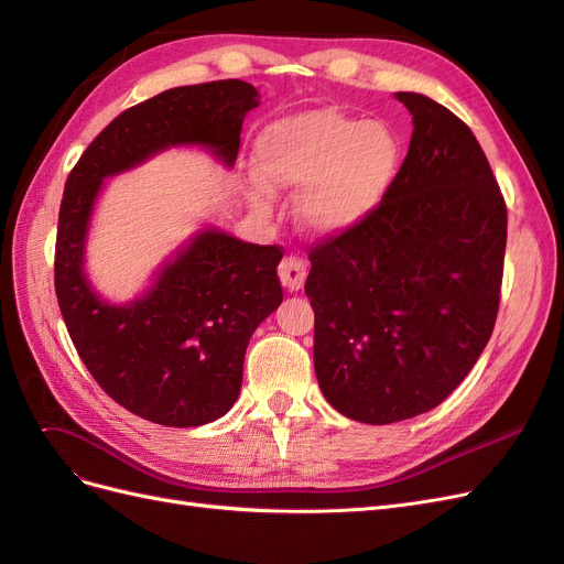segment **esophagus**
I'll return each mask as SVG.
<instances>
[{
  "mask_svg": "<svg viewBox=\"0 0 564 564\" xmlns=\"http://www.w3.org/2000/svg\"><path fill=\"white\" fill-rule=\"evenodd\" d=\"M278 275L284 289H289V292H299V289H303L305 284L308 270H305V261L299 259V256H284L278 268Z\"/></svg>",
  "mask_w": 564,
  "mask_h": 564,
  "instance_id": "34e87169",
  "label": "esophagus"
}]
</instances>
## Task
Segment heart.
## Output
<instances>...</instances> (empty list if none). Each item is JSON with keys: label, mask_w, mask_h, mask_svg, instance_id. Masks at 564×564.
Wrapping results in <instances>:
<instances>
[{"label": "heart", "mask_w": 564, "mask_h": 564, "mask_svg": "<svg viewBox=\"0 0 564 564\" xmlns=\"http://www.w3.org/2000/svg\"><path fill=\"white\" fill-rule=\"evenodd\" d=\"M256 166L275 187H299V224L313 235H338L381 207L402 164L398 133L334 108H315L268 124L253 145ZM256 209L268 193L256 187Z\"/></svg>", "instance_id": "obj_1"}]
</instances>
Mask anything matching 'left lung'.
I'll list each match as a JSON object with an SVG mask.
<instances>
[{
  "instance_id": "8db88e82",
  "label": "left lung",
  "mask_w": 564,
  "mask_h": 564,
  "mask_svg": "<svg viewBox=\"0 0 564 564\" xmlns=\"http://www.w3.org/2000/svg\"><path fill=\"white\" fill-rule=\"evenodd\" d=\"M412 141L381 207L311 249L305 294L327 402L386 425L431 412L468 377L499 313L508 214L468 124L412 91Z\"/></svg>"
}]
</instances>
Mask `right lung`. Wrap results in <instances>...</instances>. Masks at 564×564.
<instances>
[{
  "label": "right lung",
  "mask_w": 564,
  "mask_h": 564,
  "mask_svg": "<svg viewBox=\"0 0 564 564\" xmlns=\"http://www.w3.org/2000/svg\"><path fill=\"white\" fill-rule=\"evenodd\" d=\"M256 106L259 91L242 79L162 91L117 115L65 181L54 280L67 334L117 404L169 429L212 423L240 395L249 338L282 303V247L202 230L141 299L112 305L84 275L94 202L104 178L172 145H204L232 166Z\"/></svg>",
  "instance_id": "1"
}]
</instances>
